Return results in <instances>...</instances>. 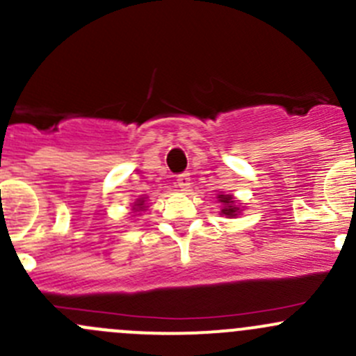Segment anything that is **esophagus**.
Returning <instances> with one entry per match:
<instances>
[{
    "instance_id": "obj_1",
    "label": "esophagus",
    "mask_w": 356,
    "mask_h": 356,
    "mask_svg": "<svg viewBox=\"0 0 356 356\" xmlns=\"http://www.w3.org/2000/svg\"><path fill=\"white\" fill-rule=\"evenodd\" d=\"M177 186L181 188V191H188L189 186H191V177H189V174H179L177 175Z\"/></svg>"
}]
</instances>
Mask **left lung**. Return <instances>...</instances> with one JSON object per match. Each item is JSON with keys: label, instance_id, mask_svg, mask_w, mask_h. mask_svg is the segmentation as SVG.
<instances>
[{"label": "left lung", "instance_id": "obj_1", "mask_svg": "<svg viewBox=\"0 0 356 356\" xmlns=\"http://www.w3.org/2000/svg\"><path fill=\"white\" fill-rule=\"evenodd\" d=\"M218 198H220L222 203L225 204L224 210H222V213L225 215V217H236L239 211L238 207H234V200H232V196L229 195H218Z\"/></svg>", "mask_w": 356, "mask_h": 356}]
</instances>
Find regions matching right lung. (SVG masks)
Segmentation results:
<instances>
[{
	"label": "right lung",
	"instance_id": "add662e5",
	"mask_svg": "<svg viewBox=\"0 0 356 356\" xmlns=\"http://www.w3.org/2000/svg\"><path fill=\"white\" fill-rule=\"evenodd\" d=\"M143 203H145V201H138V208H143Z\"/></svg>",
	"mask_w": 356,
	"mask_h": 356
}]
</instances>
